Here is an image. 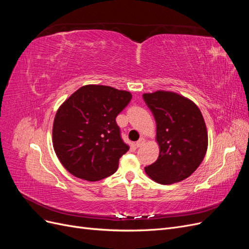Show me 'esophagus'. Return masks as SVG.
Here are the masks:
<instances>
[{"instance_id": "34e87169", "label": "esophagus", "mask_w": 249, "mask_h": 249, "mask_svg": "<svg viewBox=\"0 0 249 249\" xmlns=\"http://www.w3.org/2000/svg\"><path fill=\"white\" fill-rule=\"evenodd\" d=\"M144 142H145L144 138H140L136 143H135V145H136V147H141L143 144H144Z\"/></svg>"}]
</instances>
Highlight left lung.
<instances>
[{
    "label": "left lung",
    "mask_w": 249,
    "mask_h": 249,
    "mask_svg": "<svg viewBox=\"0 0 249 249\" xmlns=\"http://www.w3.org/2000/svg\"><path fill=\"white\" fill-rule=\"evenodd\" d=\"M157 124L160 154L145 167L146 175L162 185L190 177L206 156L208 132L198 107L176 92L158 90L142 95Z\"/></svg>",
    "instance_id": "8db88e82"
}]
</instances>
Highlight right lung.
I'll use <instances>...</instances> for the list:
<instances>
[{
    "label": "right lung",
    "instance_id": "1",
    "mask_svg": "<svg viewBox=\"0 0 249 249\" xmlns=\"http://www.w3.org/2000/svg\"><path fill=\"white\" fill-rule=\"evenodd\" d=\"M132 94L104 85H85L59 107L53 124V146L72 176L96 182L113 175L129 150L116 116Z\"/></svg>",
    "mask_w": 249,
    "mask_h": 249
}]
</instances>
